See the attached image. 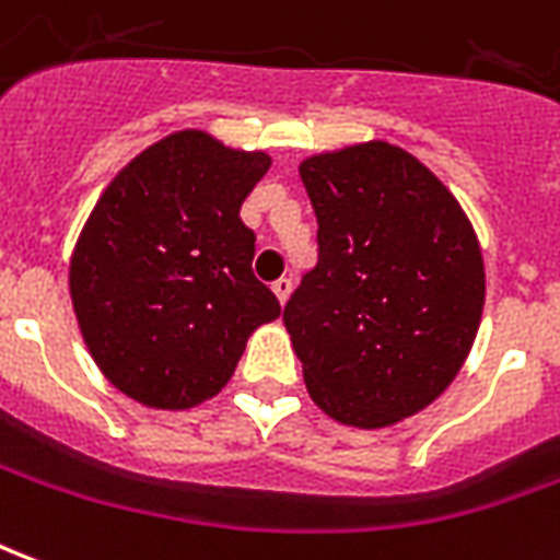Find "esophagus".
Listing matches in <instances>:
<instances>
[{
    "instance_id": "obj_1",
    "label": "esophagus",
    "mask_w": 560,
    "mask_h": 560,
    "mask_svg": "<svg viewBox=\"0 0 560 560\" xmlns=\"http://www.w3.org/2000/svg\"><path fill=\"white\" fill-rule=\"evenodd\" d=\"M273 295L280 304H287L289 295H292V277H280V280H273Z\"/></svg>"
}]
</instances>
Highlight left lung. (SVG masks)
Instances as JSON below:
<instances>
[{
  "instance_id": "obj_1",
  "label": "left lung",
  "mask_w": 560,
  "mask_h": 560,
  "mask_svg": "<svg viewBox=\"0 0 560 560\" xmlns=\"http://www.w3.org/2000/svg\"><path fill=\"white\" fill-rule=\"evenodd\" d=\"M319 261L283 323L316 407L355 428L425 410L474 347L486 268L462 205L386 141L301 162Z\"/></svg>"
}]
</instances>
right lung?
<instances>
[{
    "instance_id": "right-lung-1",
    "label": "right lung",
    "mask_w": 560,
    "mask_h": 560,
    "mask_svg": "<svg viewBox=\"0 0 560 560\" xmlns=\"http://www.w3.org/2000/svg\"><path fill=\"white\" fill-rule=\"evenodd\" d=\"M271 168L184 129L138 153L74 244L69 292L110 386L153 410H189L232 380L247 337L280 316L256 280L241 205Z\"/></svg>"
}]
</instances>
